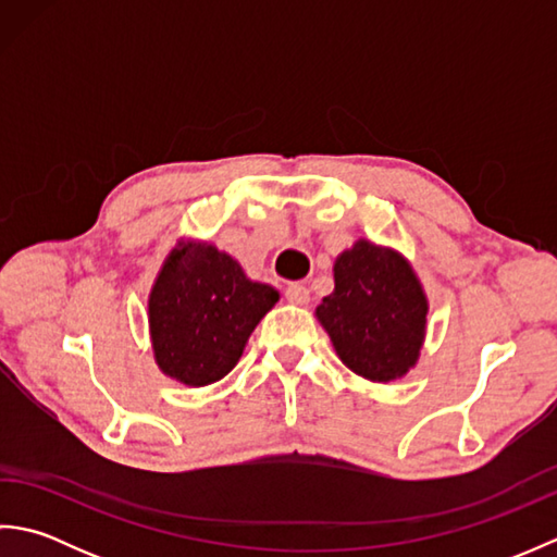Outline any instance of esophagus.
I'll return each instance as SVG.
<instances>
[{"label": "esophagus", "mask_w": 557, "mask_h": 557, "mask_svg": "<svg viewBox=\"0 0 557 557\" xmlns=\"http://www.w3.org/2000/svg\"><path fill=\"white\" fill-rule=\"evenodd\" d=\"M285 297L289 304H297V306H306L311 301V292L306 289L299 282H292V285L285 289Z\"/></svg>", "instance_id": "34e87169"}]
</instances>
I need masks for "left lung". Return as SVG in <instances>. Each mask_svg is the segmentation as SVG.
I'll use <instances>...</instances> for the list:
<instances>
[{
  "label": "left lung",
  "instance_id": "left-lung-1",
  "mask_svg": "<svg viewBox=\"0 0 557 557\" xmlns=\"http://www.w3.org/2000/svg\"><path fill=\"white\" fill-rule=\"evenodd\" d=\"M335 289L315 309L342 363L373 383L407 375L425 337L417 272L395 248L359 239L335 260Z\"/></svg>",
  "mask_w": 557,
  "mask_h": 557
}]
</instances>
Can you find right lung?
<instances>
[{
    "mask_svg": "<svg viewBox=\"0 0 557 557\" xmlns=\"http://www.w3.org/2000/svg\"><path fill=\"white\" fill-rule=\"evenodd\" d=\"M280 292L246 277L236 260L208 242H180L148 297L156 363L188 387L227 375Z\"/></svg>",
    "mask_w": 557,
    "mask_h": 557,
    "instance_id": "add662e5",
    "label": "right lung"
}]
</instances>
